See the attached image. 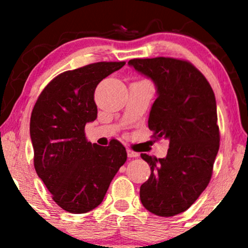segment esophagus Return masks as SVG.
<instances>
[{
	"label": "esophagus",
	"mask_w": 248,
	"mask_h": 248,
	"mask_svg": "<svg viewBox=\"0 0 248 248\" xmlns=\"http://www.w3.org/2000/svg\"><path fill=\"white\" fill-rule=\"evenodd\" d=\"M127 155H128V157L134 158V157H138L139 153L134 152V150H132V149H128V150H127Z\"/></svg>",
	"instance_id": "34e87169"
}]
</instances>
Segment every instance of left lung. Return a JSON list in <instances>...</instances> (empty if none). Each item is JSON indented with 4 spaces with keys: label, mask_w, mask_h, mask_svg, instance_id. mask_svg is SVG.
<instances>
[{
    "label": "left lung",
    "mask_w": 248,
    "mask_h": 248,
    "mask_svg": "<svg viewBox=\"0 0 248 248\" xmlns=\"http://www.w3.org/2000/svg\"><path fill=\"white\" fill-rule=\"evenodd\" d=\"M128 64L155 82L148 127L156 140H169L164 158L141 154L152 170L140 187L141 203L154 215L172 217L189 209L211 179L220 141L215 93L190 62L156 57Z\"/></svg>",
    "instance_id": "obj_1"
}]
</instances>
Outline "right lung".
<instances>
[{"label":"right lung","mask_w":248,"mask_h":248,"mask_svg":"<svg viewBox=\"0 0 248 248\" xmlns=\"http://www.w3.org/2000/svg\"><path fill=\"white\" fill-rule=\"evenodd\" d=\"M124 64L99 62L62 72L45 86L33 106V166L53 201L70 213H86L101 204L127 160L126 148L118 140L102 147L85 136V126L98 114L96 86Z\"/></svg>","instance_id":"add662e5"}]
</instances>
